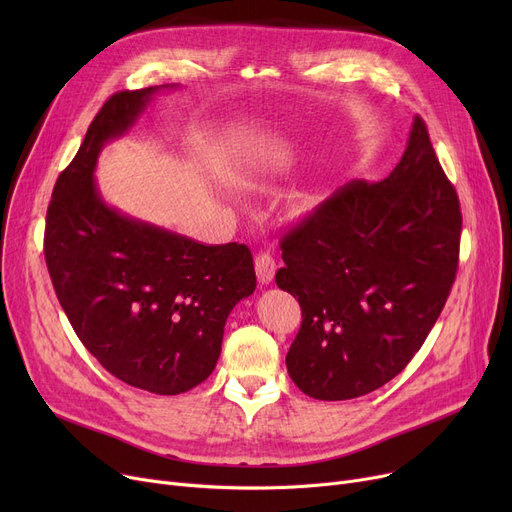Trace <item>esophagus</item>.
<instances>
[{
	"mask_svg": "<svg viewBox=\"0 0 512 512\" xmlns=\"http://www.w3.org/2000/svg\"><path fill=\"white\" fill-rule=\"evenodd\" d=\"M255 272H257L259 284H270L274 280V274H276L274 257L270 253H259L255 257Z\"/></svg>",
	"mask_w": 512,
	"mask_h": 512,
	"instance_id": "esophagus-1",
	"label": "esophagus"
}]
</instances>
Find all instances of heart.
I'll return each mask as SVG.
<instances>
[{
  "label": "heart",
  "mask_w": 512,
  "mask_h": 512,
  "mask_svg": "<svg viewBox=\"0 0 512 512\" xmlns=\"http://www.w3.org/2000/svg\"><path fill=\"white\" fill-rule=\"evenodd\" d=\"M315 203H317V197H315V195H307V197L301 201V205H299V211L307 213V211H311V209L315 207Z\"/></svg>",
  "instance_id": "b5f03b06"
}]
</instances>
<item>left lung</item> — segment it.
<instances>
[{"mask_svg": "<svg viewBox=\"0 0 512 512\" xmlns=\"http://www.w3.org/2000/svg\"><path fill=\"white\" fill-rule=\"evenodd\" d=\"M461 203L415 116L382 182L351 180L282 238L276 284L299 299L292 382L317 400L382 388L432 332L459 267Z\"/></svg>", "mask_w": 512, "mask_h": 512, "instance_id": "8db88e82", "label": "left lung"}]
</instances>
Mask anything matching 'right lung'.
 I'll return each mask as SVG.
<instances>
[{
    "instance_id": "obj_1",
    "label": "right lung",
    "mask_w": 512,
    "mask_h": 512,
    "mask_svg": "<svg viewBox=\"0 0 512 512\" xmlns=\"http://www.w3.org/2000/svg\"><path fill=\"white\" fill-rule=\"evenodd\" d=\"M159 89L103 103L53 186L45 261L58 301L87 351L118 380L174 396L205 382L234 305L257 286L249 247L201 242L128 218L95 182L103 145L128 132Z\"/></svg>"
}]
</instances>
